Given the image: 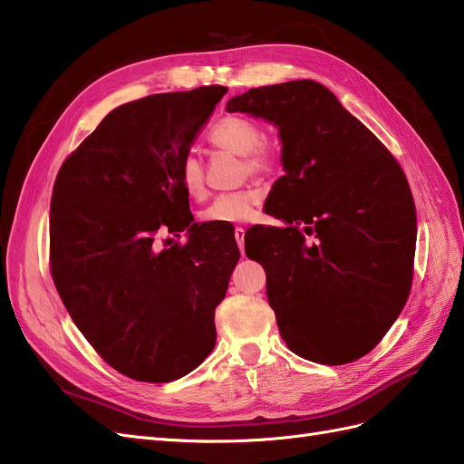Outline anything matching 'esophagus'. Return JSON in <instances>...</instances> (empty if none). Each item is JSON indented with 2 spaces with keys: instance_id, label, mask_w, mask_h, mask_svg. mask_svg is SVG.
I'll return each instance as SVG.
<instances>
[{
  "instance_id": "esophagus-1",
  "label": "esophagus",
  "mask_w": 464,
  "mask_h": 464,
  "mask_svg": "<svg viewBox=\"0 0 464 464\" xmlns=\"http://www.w3.org/2000/svg\"><path fill=\"white\" fill-rule=\"evenodd\" d=\"M234 237H236V242H237V247H240L242 256H244V237H246V230H244L242 227H237V228L234 230Z\"/></svg>"
}]
</instances>
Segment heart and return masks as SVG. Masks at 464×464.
Listing matches in <instances>:
<instances>
[{
  "instance_id": "obj_1",
  "label": "heart",
  "mask_w": 464,
  "mask_h": 464,
  "mask_svg": "<svg viewBox=\"0 0 464 464\" xmlns=\"http://www.w3.org/2000/svg\"><path fill=\"white\" fill-rule=\"evenodd\" d=\"M208 137L215 147L244 157L249 172L269 174L276 164L275 152L261 147L265 133L261 125L254 120L242 116L222 118L210 130ZM179 184L191 198H201L205 193V164L195 150L186 152V157L179 162ZM259 201L261 193L257 189L222 193L207 208L201 210V220L208 224L246 222Z\"/></svg>"
}]
</instances>
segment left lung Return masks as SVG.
Listing matches in <instances>:
<instances>
[{
  "label": "left lung",
  "mask_w": 464,
  "mask_h": 464,
  "mask_svg": "<svg viewBox=\"0 0 464 464\" xmlns=\"http://www.w3.org/2000/svg\"><path fill=\"white\" fill-rule=\"evenodd\" d=\"M228 111L278 128L280 176L246 256L269 266L266 300L294 354L341 366L366 356L412 285L416 208L383 143L327 87L304 79L249 89ZM266 263H262V259Z\"/></svg>",
  "instance_id": "1"
}]
</instances>
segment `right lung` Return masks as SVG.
<instances>
[{
    "label": "right lung",
    "instance_id": "1",
    "mask_svg": "<svg viewBox=\"0 0 464 464\" xmlns=\"http://www.w3.org/2000/svg\"><path fill=\"white\" fill-rule=\"evenodd\" d=\"M227 87L121 104L69 154L50 205V269L77 329L137 382L184 377L217 343L215 310L240 259L227 224L193 222L179 162ZM188 244L157 252L159 229Z\"/></svg>",
    "mask_w": 464,
    "mask_h": 464
}]
</instances>
